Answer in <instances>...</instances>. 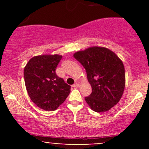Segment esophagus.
Instances as JSON below:
<instances>
[{"instance_id":"34e87169","label":"esophagus","mask_w":149,"mask_h":149,"mask_svg":"<svg viewBox=\"0 0 149 149\" xmlns=\"http://www.w3.org/2000/svg\"><path fill=\"white\" fill-rule=\"evenodd\" d=\"M78 86H79V83H76L75 84H73L72 85L73 88H78Z\"/></svg>"}]
</instances>
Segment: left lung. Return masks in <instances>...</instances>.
Here are the masks:
<instances>
[{
    "label": "left lung",
    "mask_w": 149,
    "mask_h": 149,
    "mask_svg": "<svg viewBox=\"0 0 149 149\" xmlns=\"http://www.w3.org/2000/svg\"><path fill=\"white\" fill-rule=\"evenodd\" d=\"M73 57L86 70L92 92L85 102L95 112L110 110L119 102L125 86V73L122 60L104 47H88Z\"/></svg>",
    "instance_id": "obj_1"
}]
</instances>
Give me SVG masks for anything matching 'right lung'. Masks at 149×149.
Segmentation results:
<instances>
[{"label": "right lung", "mask_w": 149, "mask_h": 149, "mask_svg": "<svg viewBox=\"0 0 149 149\" xmlns=\"http://www.w3.org/2000/svg\"><path fill=\"white\" fill-rule=\"evenodd\" d=\"M61 57L59 54L35 56L24 70L29 96L36 105L45 111L56 110L71 92V86L55 72Z\"/></svg>", "instance_id": "1"}]
</instances>
